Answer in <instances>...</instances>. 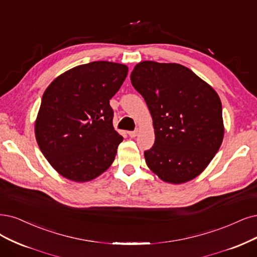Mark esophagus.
Returning a JSON list of instances; mask_svg holds the SVG:
<instances>
[{
    "mask_svg": "<svg viewBox=\"0 0 257 257\" xmlns=\"http://www.w3.org/2000/svg\"><path fill=\"white\" fill-rule=\"evenodd\" d=\"M138 134H139V130L129 131V132H128V135H129V137H130V138H136V137L138 136Z\"/></svg>",
    "mask_w": 257,
    "mask_h": 257,
    "instance_id": "34e87169",
    "label": "esophagus"
}]
</instances>
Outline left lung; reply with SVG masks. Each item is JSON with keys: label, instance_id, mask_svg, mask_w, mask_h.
Masks as SVG:
<instances>
[{"label": "left lung", "instance_id": "1", "mask_svg": "<svg viewBox=\"0 0 257 257\" xmlns=\"http://www.w3.org/2000/svg\"><path fill=\"white\" fill-rule=\"evenodd\" d=\"M131 83L144 97L154 120L155 144L146 164L165 182L179 184L200 175L223 139L218 94L184 65L143 61Z\"/></svg>", "mask_w": 257, "mask_h": 257}]
</instances>
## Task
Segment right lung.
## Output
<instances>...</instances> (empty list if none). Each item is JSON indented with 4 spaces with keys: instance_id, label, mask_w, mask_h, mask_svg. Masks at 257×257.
I'll list each match as a JSON object with an SVG mask.
<instances>
[{
    "instance_id": "1",
    "label": "right lung",
    "mask_w": 257,
    "mask_h": 257,
    "mask_svg": "<svg viewBox=\"0 0 257 257\" xmlns=\"http://www.w3.org/2000/svg\"><path fill=\"white\" fill-rule=\"evenodd\" d=\"M127 74L123 64L94 61L61 74L45 90L36 139L64 178L90 181L112 164L122 137L113 127L110 99Z\"/></svg>"
}]
</instances>
